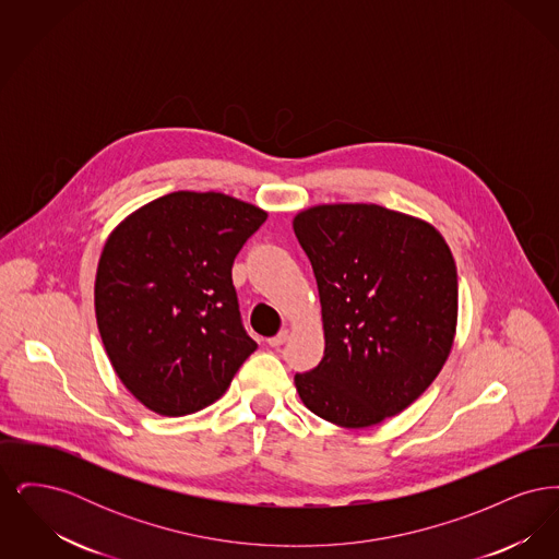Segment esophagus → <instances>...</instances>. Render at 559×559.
<instances>
[{
    "label": "esophagus",
    "mask_w": 559,
    "mask_h": 559,
    "mask_svg": "<svg viewBox=\"0 0 559 559\" xmlns=\"http://www.w3.org/2000/svg\"><path fill=\"white\" fill-rule=\"evenodd\" d=\"M287 340H289V331H287V329H285V331H281V333H278V335H274V337H270V340H267V346H272V347L283 346V344H285V342H287Z\"/></svg>",
    "instance_id": "34e87169"
}]
</instances>
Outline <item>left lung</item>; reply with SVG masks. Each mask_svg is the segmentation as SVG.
<instances>
[{"mask_svg": "<svg viewBox=\"0 0 559 559\" xmlns=\"http://www.w3.org/2000/svg\"><path fill=\"white\" fill-rule=\"evenodd\" d=\"M317 276L324 356L295 374L301 402L346 429L377 426L419 399L449 360L459 283L429 222L372 203L293 217Z\"/></svg>", "mask_w": 559, "mask_h": 559, "instance_id": "obj_1", "label": "left lung"}]
</instances>
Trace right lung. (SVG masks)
<instances>
[{
	"instance_id": "1",
	"label": "right lung",
	"mask_w": 559,
	"mask_h": 559,
	"mask_svg": "<svg viewBox=\"0 0 559 559\" xmlns=\"http://www.w3.org/2000/svg\"><path fill=\"white\" fill-rule=\"evenodd\" d=\"M267 213L224 192L178 190L121 219L94 283L108 360L163 417L222 399L258 344L240 324L233 262Z\"/></svg>"
}]
</instances>
